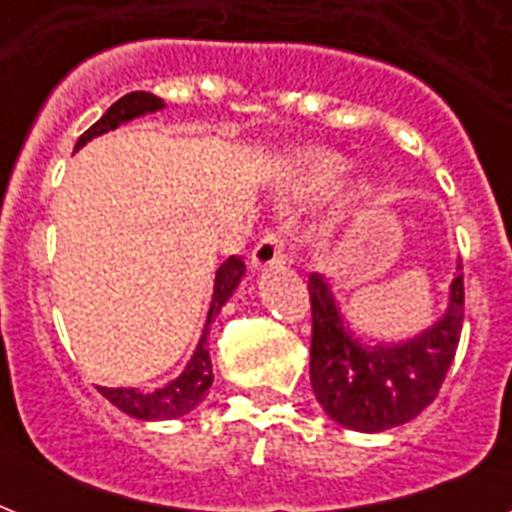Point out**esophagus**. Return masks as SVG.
I'll list each match as a JSON object with an SVG mask.
<instances>
[{"mask_svg":"<svg viewBox=\"0 0 512 512\" xmlns=\"http://www.w3.org/2000/svg\"><path fill=\"white\" fill-rule=\"evenodd\" d=\"M281 263H284V239H281V233L268 231L263 239L257 241V247L252 249V268L265 271V268H273V265Z\"/></svg>","mask_w":512,"mask_h":512,"instance_id":"34e87169","label":"esophagus"}]
</instances>
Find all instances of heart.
Wrapping results in <instances>:
<instances>
[{
  "label": "heart",
  "instance_id": "b5f03b06",
  "mask_svg": "<svg viewBox=\"0 0 512 512\" xmlns=\"http://www.w3.org/2000/svg\"><path fill=\"white\" fill-rule=\"evenodd\" d=\"M348 159L337 151L329 148H305L303 154H297V183L295 188L300 193H316L324 191L329 185L340 180L348 170ZM380 193V183L377 177L364 172L356 180H350L345 193H342V209L364 207Z\"/></svg>",
  "mask_w": 512,
  "mask_h": 512
}]
</instances>
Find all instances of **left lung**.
Wrapping results in <instances>:
<instances>
[{
	"label": "left lung",
	"instance_id": "1",
	"mask_svg": "<svg viewBox=\"0 0 512 512\" xmlns=\"http://www.w3.org/2000/svg\"><path fill=\"white\" fill-rule=\"evenodd\" d=\"M462 265L449 284V303L428 329L398 342L364 340L350 327L332 281L311 273V385L321 409L342 428L382 433L414 420L441 390L457 353L465 287Z\"/></svg>",
	"mask_w": 512,
	"mask_h": 512
}]
</instances>
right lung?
I'll return each instance as SVG.
<instances>
[{
	"label": "right lung",
	"instance_id": "add662e5",
	"mask_svg": "<svg viewBox=\"0 0 512 512\" xmlns=\"http://www.w3.org/2000/svg\"><path fill=\"white\" fill-rule=\"evenodd\" d=\"M164 100L151 95V92H130L108 108L106 114L100 116L98 122L92 124L90 130L84 132L82 138L76 140L74 151L84 148L92 138H100L106 132L122 127V124L132 122V119H140V116L156 114L162 111ZM244 271L247 265L239 255L228 257L215 273V289H212V303H209L207 313V324H204V332L199 337V345L193 350L191 361L185 364V369L180 372V377H175L172 382L162 385V388L151 390V393H143L140 388H98L103 396L116 406L122 409L124 414H130L135 420H146V422H159V420H177L183 414L193 412L196 406L207 398V390L212 388V358H209V329H212V321L223 305L228 303L236 292V287L244 279Z\"/></svg>",
	"mask_w": 512,
	"mask_h": 512
}]
</instances>
